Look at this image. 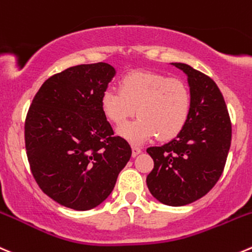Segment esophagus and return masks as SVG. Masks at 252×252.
<instances>
[{
	"label": "esophagus",
	"instance_id": "obj_1",
	"mask_svg": "<svg viewBox=\"0 0 252 252\" xmlns=\"http://www.w3.org/2000/svg\"><path fill=\"white\" fill-rule=\"evenodd\" d=\"M140 153H141V149L139 148V146H135V145L131 146V155H133V158L138 156Z\"/></svg>",
	"mask_w": 252,
	"mask_h": 252
}]
</instances>
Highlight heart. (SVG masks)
Listing matches in <instances>:
<instances>
[{
  "instance_id": "b5f03b06",
  "label": "heart",
  "mask_w": 252,
  "mask_h": 252,
  "mask_svg": "<svg viewBox=\"0 0 252 252\" xmlns=\"http://www.w3.org/2000/svg\"><path fill=\"white\" fill-rule=\"evenodd\" d=\"M104 117L121 126L134 114L139 118L118 129V134L135 144L158 135L171 140L183 130L191 113V92L180 79L158 72L135 71L119 81V91L107 89L101 96Z\"/></svg>"
}]
</instances>
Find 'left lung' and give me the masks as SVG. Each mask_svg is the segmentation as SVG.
Listing matches in <instances>:
<instances>
[{
    "label": "left lung",
    "mask_w": 252,
    "mask_h": 252,
    "mask_svg": "<svg viewBox=\"0 0 252 252\" xmlns=\"http://www.w3.org/2000/svg\"><path fill=\"white\" fill-rule=\"evenodd\" d=\"M188 77L191 113L173 140L146 149L154 168L146 177L150 193L180 207L206 196L218 182L231 143V122L216 82L187 64L173 63Z\"/></svg>",
    "instance_id": "left-lung-1"
}]
</instances>
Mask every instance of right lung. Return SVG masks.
Instances as JSON below:
<instances>
[{
	"label": "right lung",
	"instance_id": "1",
	"mask_svg": "<svg viewBox=\"0 0 252 252\" xmlns=\"http://www.w3.org/2000/svg\"><path fill=\"white\" fill-rule=\"evenodd\" d=\"M114 74L106 63L69 67L41 85L27 113L32 175L46 196L67 208L89 211L101 204L131 156L99 103Z\"/></svg>",
	"mask_w": 252,
	"mask_h": 252
}]
</instances>
